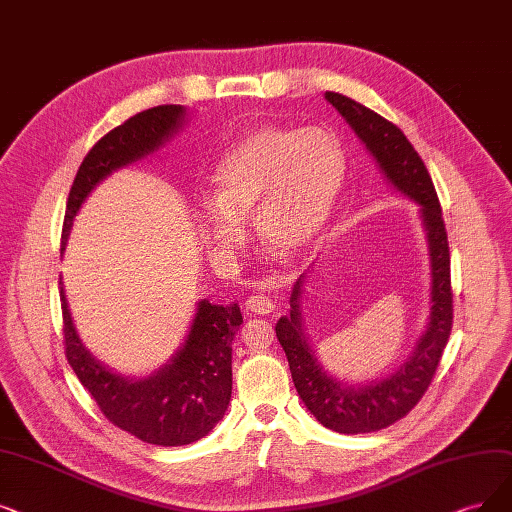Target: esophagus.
I'll return each mask as SVG.
<instances>
[{
    "mask_svg": "<svg viewBox=\"0 0 512 512\" xmlns=\"http://www.w3.org/2000/svg\"><path fill=\"white\" fill-rule=\"evenodd\" d=\"M275 304L271 302L269 296L264 294H252L248 296V300H245V313L248 315H269L273 313Z\"/></svg>",
    "mask_w": 512,
    "mask_h": 512,
    "instance_id": "34e87169",
    "label": "esophagus"
}]
</instances>
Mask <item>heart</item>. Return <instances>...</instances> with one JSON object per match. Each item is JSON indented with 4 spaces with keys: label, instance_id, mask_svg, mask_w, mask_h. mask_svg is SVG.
<instances>
[{
    "label": "heart",
    "instance_id": "heart-1",
    "mask_svg": "<svg viewBox=\"0 0 512 512\" xmlns=\"http://www.w3.org/2000/svg\"><path fill=\"white\" fill-rule=\"evenodd\" d=\"M346 161L323 128L260 126L224 153L214 172L216 195L197 203L199 227L220 250L245 241L256 212L262 241L281 256L311 248L332 216Z\"/></svg>",
    "mask_w": 512,
    "mask_h": 512
}]
</instances>
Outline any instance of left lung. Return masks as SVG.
Masks as SVG:
<instances>
[{"label": "left lung", "mask_w": 512, "mask_h": 512, "mask_svg": "<svg viewBox=\"0 0 512 512\" xmlns=\"http://www.w3.org/2000/svg\"><path fill=\"white\" fill-rule=\"evenodd\" d=\"M325 98L355 130L395 189L420 206L433 267L431 321H428L426 332L410 361H405L393 376L361 386L342 384L327 376L315 359L309 342L304 340L300 323V290L304 275L294 285L290 298L292 311L288 317L277 321L275 334L288 357L296 391L306 410L319 420V424L344 435L376 433L410 414L437 374L439 359L454 323L449 243L431 174L412 142L393 121L367 109L361 102L338 92H325Z\"/></svg>", "instance_id": "8db88e82"}]
</instances>
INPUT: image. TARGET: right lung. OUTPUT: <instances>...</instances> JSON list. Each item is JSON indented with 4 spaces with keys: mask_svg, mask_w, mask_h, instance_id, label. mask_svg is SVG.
<instances>
[{
    "mask_svg": "<svg viewBox=\"0 0 512 512\" xmlns=\"http://www.w3.org/2000/svg\"><path fill=\"white\" fill-rule=\"evenodd\" d=\"M182 117V107L159 105L136 113L96 142L81 161L69 191L60 252L88 193L113 170L159 149L180 128ZM60 309L67 361L102 416L121 431L151 445H189L206 437L227 412L233 391L231 342L243 321L237 304L201 300L185 346L166 367L142 380L113 374L84 349L63 288Z\"/></svg>",
    "mask_w": 512,
    "mask_h": 512,
    "instance_id": "1",
    "label": "right lung"
}]
</instances>
